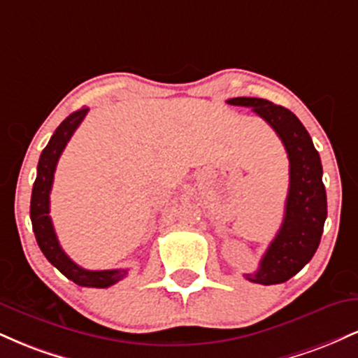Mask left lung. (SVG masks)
Returning <instances> with one entry per match:
<instances>
[{
	"mask_svg": "<svg viewBox=\"0 0 358 358\" xmlns=\"http://www.w3.org/2000/svg\"><path fill=\"white\" fill-rule=\"evenodd\" d=\"M227 104L252 108L276 131L289 159L285 219L262 256L259 269L252 274H244L250 282L279 285L305 268L320 245L327 219L322 159L305 126L289 109L259 97H234Z\"/></svg>",
	"mask_w": 358,
	"mask_h": 358,
	"instance_id": "8db88e82",
	"label": "left lung"
}]
</instances>
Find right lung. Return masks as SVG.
I'll return each mask as SVG.
<instances>
[{
    "label": "right lung",
    "mask_w": 358,
    "mask_h": 358,
    "mask_svg": "<svg viewBox=\"0 0 358 358\" xmlns=\"http://www.w3.org/2000/svg\"><path fill=\"white\" fill-rule=\"evenodd\" d=\"M89 113V108H82L71 116L65 117L62 124L57 127L53 136L45 146V150L40 155L38 166H36V180L34 183V190H31V202H30V219L34 225V232L38 242L40 249H42L43 256L52 262L57 269L69 278L71 281L79 286L87 287H109L116 282L121 281L127 274V269H109V271H89L80 268L79 264L72 261L64 249L60 248L59 239H57L55 229H53L50 219V192L53 183V173H55L57 163L71 141L72 134L79 127L82 119Z\"/></svg>",
    "instance_id": "obj_1"
}]
</instances>
